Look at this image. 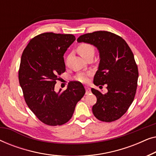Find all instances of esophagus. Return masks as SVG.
Instances as JSON below:
<instances>
[{
  "label": "esophagus",
  "instance_id": "esophagus-1",
  "mask_svg": "<svg viewBox=\"0 0 156 156\" xmlns=\"http://www.w3.org/2000/svg\"><path fill=\"white\" fill-rule=\"evenodd\" d=\"M85 89H86V94H88L91 93V89L88 86H85Z\"/></svg>",
  "mask_w": 156,
  "mask_h": 156
}]
</instances>
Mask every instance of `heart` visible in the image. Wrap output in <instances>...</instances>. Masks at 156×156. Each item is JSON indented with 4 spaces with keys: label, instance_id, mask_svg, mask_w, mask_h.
<instances>
[{
    "label": "heart",
    "instance_id": "1",
    "mask_svg": "<svg viewBox=\"0 0 156 156\" xmlns=\"http://www.w3.org/2000/svg\"><path fill=\"white\" fill-rule=\"evenodd\" d=\"M77 51L81 56L84 57L91 53H94V48L93 45L89 43H81L79 44ZM76 80L82 82H85L87 81V76L84 74H80L76 76Z\"/></svg>",
    "mask_w": 156,
    "mask_h": 156
}]
</instances>
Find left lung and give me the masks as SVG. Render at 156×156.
Instances as JSON below:
<instances>
[{
  "instance_id": "8db88e82",
  "label": "left lung",
  "mask_w": 156,
  "mask_h": 156,
  "mask_svg": "<svg viewBox=\"0 0 156 156\" xmlns=\"http://www.w3.org/2000/svg\"><path fill=\"white\" fill-rule=\"evenodd\" d=\"M79 42L94 45L99 52L100 62L94 77V84L108 92L102 94L91 88L97 101L92 112L99 120L112 122L120 119L135 97L138 70L133 52L120 36L108 31H96L78 37Z\"/></svg>"
}]
</instances>
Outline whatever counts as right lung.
Segmentation results:
<instances>
[{
	"label": "right lung",
	"instance_id": "right-lung-1",
	"mask_svg": "<svg viewBox=\"0 0 156 156\" xmlns=\"http://www.w3.org/2000/svg\"><path fill=\"white\" fill-rule=\"evenodd\" d=\"M75 39L72 34L44 33L31 39L23 50L19 83L27 106L44 124L60 126L69 121L85 94L77 81L70 82L65 91H55L58 75L65 72L64 54Z\"/></svg>",
	"mask_w": 156,
	"mask_h": 156
}]
</instances>
